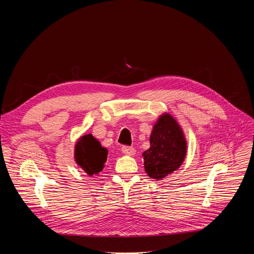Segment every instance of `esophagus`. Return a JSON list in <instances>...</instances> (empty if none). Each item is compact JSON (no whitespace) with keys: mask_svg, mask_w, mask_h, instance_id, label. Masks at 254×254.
<instances>
[{"mask_svg":"<svg viewBox=\"0 0 254 254\" xmlns=\"http://www.w3.org/2000/svg\"><path fill=\"white\" fill-rule=\"evenodd\" d=\"M122 151H123V153H125L127 155H134L136 153L135 148L130 147V146H123Z\"/></svg>","mask_w":254,"mask_h":254,"instance_id":"esophagus-1","label":"esophagus"}]
</instances>
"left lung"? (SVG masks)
Returning <instances> with one entry per match:
<instances>
[{"mask_svg": "<svg viewBox=\"0 0 254 254\" xmlns=\"http://www.w3.org/2000/svg\"><path fill=\"white\" fill-rule=\"evenodd\" d=\"M188 144L178 123L168 113L157 119L150 136V148L143 152L145 171L150 178L161 180L183 163Z\"/></svg>", "mask_w": 254, "mask_h": 254, "instance_id": "1", "label": "left lung"}]
</instances>
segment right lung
I'll list each match as a JSON object with an SVG mask.
<instances>
[{"mask_svg": "<svg viewBox=\"0 0 254 254\" xmlns=\"http://www.w3.org/2000/svg\"><path fill=\"white\" fill-rule=\"evenodd\" d=\"M108 150L91 134L80 137L75 145V161L87 175L100 173L107 161Z\"/></svg>", "mask_w": 254, "mask_h": 254, "instance_id": "obj_1", "label": "right lung"}]
</instances>
